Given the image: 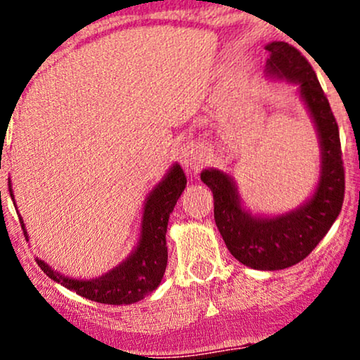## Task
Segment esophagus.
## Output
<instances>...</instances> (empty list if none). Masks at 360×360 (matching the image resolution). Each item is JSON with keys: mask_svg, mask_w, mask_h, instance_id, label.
<instances>
[{"mask_svg": "<svg viewBox=\"0 0 360 360\" xmlns=\"http://www.w3.org/2000/svg\"><path fill=\"white\" fill-rule=\"evenodd\" d=\"M179 161L181 165L186 167V171L189 172H198L200 167L204 166V153L198 145L194 143H188L181 148L179 153Z\"/></svg>", "mask_w": 360, "mask_h": 360, "instance_id": "34e87169", "label": "esophagus"}]
</instances>
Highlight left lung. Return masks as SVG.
<instances>
[{"label":"left lung","mask_w":360,"mask_h":360,"mask_svg":"<svg viewBox=\"0 0 360 360\" xmlns=\"http://www.w3.org/2000/svg\"><path fill=\"white\" fill-rule=\"evenodd\" d=\"M265 74L300 85V95L313 118L321 148V171L314 194L298 209L258 217L242 207L233 179L219 169L200 172L214 194V219L225 245L243 265L255 270H283L304 260L323 240L344 202V166L338 122L313 67L288 42L273 41Z\"/></svg>","instance_id":"1"}]
</instances>
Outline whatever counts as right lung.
<instances>
[{
  "label": "right lung",
  "mask_w": 360,
  "mask_h": 360,
  "mask_svg": "<svg viewBox=\"0 0 360 360\" xmlns=\"http://www.w3.org/2000/svg\"><path fill=\"white\" fill-rule=\"evenodd\" d=\"M186 184H188V179H186L183 167L172 165L165 179L146 198L145 210H143L141 236L136 248L127 260L105 275L92 278V280H75V278L64 276L54 271L39 258H36L37 265L51 280L87 300L103 304L136 303L146 295H150L153 290H156L165 275L167 265V220H169V214L174 209L177 199L183 194ZM9 194L14 200L11 181H9ZM19 222H21L24 237L26 240H30L21 217H19Z\"/></svg>",
  "instance_id": "obj_1"
}]
</instances>
